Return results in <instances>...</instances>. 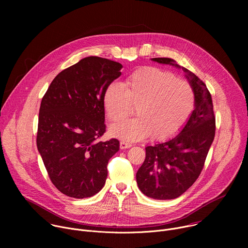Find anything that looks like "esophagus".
Masks as SVG:
<instances>
[{
    "instance_id": "obj_1",
    "label": "esophagus",
    "mask_w": 248,
    "mask_h": 248,
    "mask_svg": "<svg viewBox=\"0 0 248 248\" xmlns=\"http://www.w3.org/2000/svg\"><path fill=\"white\" fill-rule=\"evenodd\" d=\"M120 147H121V149H127V148H130V147H131V144L126 143V142H124V141H121Z\"/></svg>"
}]
</instances>
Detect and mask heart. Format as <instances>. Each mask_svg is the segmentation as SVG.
Masks as SVG:
<instances>
[{"mask_svg": "<svg viewBox=\"0 0 248 248\" xmlns=\"http://www.w3.org/2000/svg\"><path fill=\"white\" fill-rule=\"evenodd\" d=\"M195 103L191 85L159 67L147 66L130 75L124 87L111 82L103 94L108 119L119 123L136 108L138 118L114 124L110 133L125 141H139L149 135L166 140L178 133L189 119Z\"/></svg>", "mask_w": 248, "mask_h": 248, "instance_id": "heart-1", "label": "heart"}]
</instances>
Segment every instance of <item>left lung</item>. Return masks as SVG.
Returning <instances> with one entry per match:
<instances>
[{"mask_svg": "<svg viewBox=\"0 0 248 248\" xmlns=\"http://www.w3.org/2000/svg\"><path fill=\"white\" fill-rule=\"evenodd\" d=\"M152 61L183 68L195 96L194 110L181 132L166 142L147 146L145 160L136 172L143 194L158 200L174 199L198 179L215 137L216 120L211 94L198 77L172 59Z\"/></svg>", "mask_w": 248, "mask_h": 248, "instance_id": "left-lung-1", "label": "left lung"}]
</instances>
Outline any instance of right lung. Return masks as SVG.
<instances>
[{"instance_id": "add662e5", "label": "right lung", "mask_w": 248, "mask_h": 248, "mask_svg": "<svg viewBox=\"0 0 248 248\" xmlns=\"http://www.w3.org/2000/svg\"><path fill=\"white\" fill-rule=\"evenodd\" d=\"M120 62L87 57L61 72L42 98L36 143L49 178L64 195L91 197L105 186L120 141L106 131L103 94L121 75Z\"/></svg>"}]
</instances>
